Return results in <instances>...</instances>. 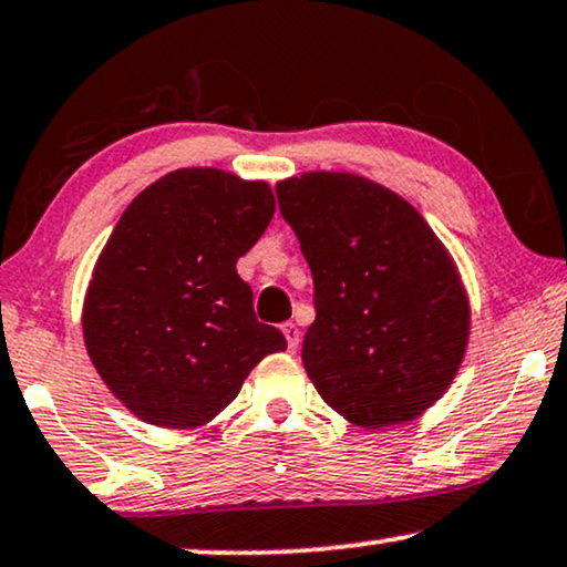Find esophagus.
I'll return each instance as SVG.
<instances>
[{
  "instance_id": "esophagus-1",
  "label": "esophagus",
  "mask_w": 567,
  "mask_h": 567,
  "mask_svg": "<svg viewBox=\"0 0 567 567\" xmlns=\"http://www.w3.org/2000/svg\"><path fill=\"white\" fill-rule=\"evenodd\" d=\"M282 334H285V339H288L290 350H296V347L300 344V329L296 327V323H292V321L282 323Z\"/></svg>"
}]
</instances>
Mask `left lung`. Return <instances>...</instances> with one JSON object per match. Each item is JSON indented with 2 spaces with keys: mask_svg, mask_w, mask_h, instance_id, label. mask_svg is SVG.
I'll use <instances>...</instances> for the list:
<instances>
[{
  "mask_svg": "<svg viewBox=\"0 0 567 567\" xmlns=\"http://www.w3.org/2000/svg\"><path fill=\"white\" fill-rule=\"evenodd\" d=\"M277 202L313 277L308 379L354 425L414 420L451 386L470 337L449 251L410 202L352 173L288 178Z\"/></svg>",
  "mask_w": 567,
  "mask_h": 567,
  "instance_id": "obj_1",
  "label": "left lung"
}]
</instances>
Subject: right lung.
Returning <instances> with one entry per match:
<instances>
[{"instance_id":"right-lung-1","label":"right lung","mask_w":567,"mask_h":567,"mask_svg":"<svg viewBox=\"0 0 567 567\" xmlns=\"http://www.w3.org/2000/svg\"><path fill=\"white\" fill-rule=\"evenodd\" d=\"M275 215L264 181L217 168L157 178L124 209L82 308L95 371L140 420L205 425L238 396L282 331L254 313L236 261Z\"/></svg>"}]
</instances>
